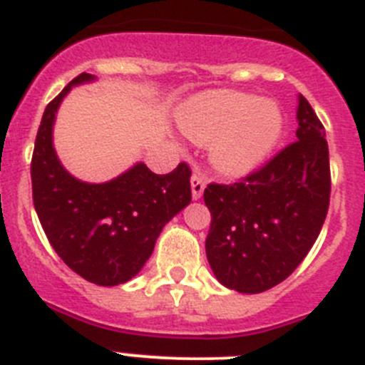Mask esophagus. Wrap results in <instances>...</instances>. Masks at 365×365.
<instances>
[{
  "instance_id": "esophagus-1",
  "label": "esophagus",
  "mask_w": 365,
  "mask_h": 365,
  "mask_svg": "<svg viewBox=\"0 0 365 365\" xmlns=\"http://www.w3.org/2000/svg\"><path fill=\"white\" fill-rule=\"evenodd\" d=\"M205 179L199 175V173H193L192 175V197L193 199H200L202 197V192H205Z\"/></svg>"
}]
</instances>
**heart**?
Segmentation results:
<instances>
[{"label":"heart","mask_w":365,"mask_h":365,"mask_svg":"<svg viewBox=\"0 0 365 365\" xmlns=\"http://www.w3.org/2000/svg\"><path fill=\"white\" fill-rule=\"evenodd\" d=\"M180 130L206 145L213 168L226 177H244L262 166L279 145L284 117L273 101L230 90H212L177 110Z\"/></svg>","instance_id":"heart-1"}]
</instances>
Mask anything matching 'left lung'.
Masks as SVG:
<instances>
[{"mask_svg": "<svg viewBox=\"0 0 365 365\" xmlns=\"http://www.w3.org/2000/svg\"><path fill=\"white\" fill-rule=\"evenodd\" d=\"M297 141L232 186L210 185L206 257L222 286L262 293L295 272L329 206V152L322 123L299 93Z\"/></svg>", "mask_w": 365, "mask_h": 365, "instance_id": "obj_1", "label": "left lung"}]
</instances>
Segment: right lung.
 I'll return each mask as SVG.
<instances>
[{"label": "right lung", "instance_id": "obj_1", "mask_svg": "<svg viewBox=\"0 0 365 365\" xmlns=\"http://www.w3.org/2000/svg\"><path fill=\"white\" fill-rule=\"evenodd\" d=\"M83 72L48 103L30 165L34 208L63 262L98 286L125 284L141 272L163 228L192 200L188 165L166 175L145 163L106 182H86L61 165L53 148V123L73 86L96 81Z\"/></svg>", "mask_w": 365, "mask_h": 365}]
</instances>
